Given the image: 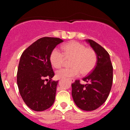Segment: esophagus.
<instances>
[{"instance_id": "1", "label": "esophagus", "mask_w": 130, "mask_h": 130, "mask_svg": "<svg viewBox=\"0 0 130 130\" xmlns=\"http://www.w3.org/2000/svg\"><path fill=\"white\" fill-rule=\"evenodd\" d=\"M69 80H70V83H73L74 82V79H70Z\"/></svg>"}]
</instances>
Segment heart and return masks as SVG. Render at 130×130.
<instances>
[{
	"instance_id": "b5f03b06",
	"label": "heart",
	"mask_w": 130,
	"mask_h": 130,
	"mask_svg": "<svg viewBox=\"0 0 130 130\" xmlns=\"http://www.w3.org/2000/svg\"><path fill=\"white\" fill-rule=\"evenodd\" d=\"M63 53L58 49L52 51L50 62L56 68L63 66L65 59H70V68H63L57 72L59 78L78 76L80 73L86 74L90 73L95 66L96 56L95 51L90 48H86L83 44L72 41L64 44L62 47Z\"/></svg>"
}]
</instances>
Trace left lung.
Returning a JSON list of instances; mask_svg holds the SVG:
<instances>
[{
    "mask_svg": "<svg viewBox=\"0 0 130 130\" xmlns=\"http://www.w3.org/2000/svg\"><path fill=\"white\" fill-rule=\"evenodd\" d=\"M86 41L96 54V66L83 79L87 84H80L79 80L72 84L71 95L79 108L91 111L99 108L108 98L112 84L113 68L109 54L102 46L92 40Z\"/></svg>",
    "mask_w": 130,
    "mask_h": 130,
    "instance_id": "1",
    "label": "left lung"
}]
</instances>
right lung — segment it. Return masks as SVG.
<instances>
[{
	"mask_svg": "<svg viewBox=\"0 0 130 130\" xmlns=\"http://www.w3.org/2000/svg\"><path fill=\"white\" fill-rule=\"evenodd\" d=\"M62 42L59 38L43 37L29 46L21 56L18 86L23 101L33 111H43L54 102L59 81H51L54 73L50 55L56 46ZM48 78L50 80L46 83Z\"/></svg>",
	"mask_w": 130,
	"mask_h": 130,
	"instance_id": "add662e5",
	"label": "right lung"
}]
</instances>
